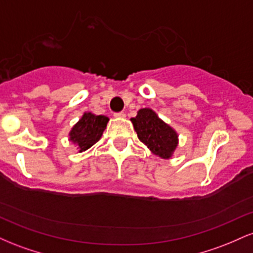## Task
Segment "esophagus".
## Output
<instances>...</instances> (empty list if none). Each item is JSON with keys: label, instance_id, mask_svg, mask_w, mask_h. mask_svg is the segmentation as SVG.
<instances>
[{"label": "esophagus", "instance_id": "obj_1", "mask_svg": "<svg viewBox=\"0 0 253 253\" xmlns=\"http://www.w3.org/2000/svg\"><path fill=\"white\" fill-rule=\"evenodd\" d=\"M114 117L115 118H125V117H126V114H125L124 112H119V113H115Z\"/></svg>", "mask_w": 253, "mask_h": 253}]
</instances>
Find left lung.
<instances>
[{
	"label": "left lung",
	"mask_w": 253,
	"mask_h": 253,
	"mask_svg": "<svg viewBox=\"0 0 253 253\" xmlns=\"http://www.w3.org/2000/svg\"><path fill=\"white\" fill-rule=\"evenodd\" d=\"M139 140L161 158H170L178 144L177 133L150 108H143L130 119Z\"/></svg>",
	"instance_id": "obj_1"
}]
</instances>
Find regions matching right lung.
I'll list each match as a JSON object with an SVG mask.
<instances>
[{
    "label": "right lung",
    "instance_id": "right-lung-1",
    "mask_svg": "<svg viewBox=\"0 0 253 253\" xmlns=\"http://www.w3.org/2000/svg\"><path fill=\"white\" fill-rule=\"evenodd\" d=\"M108 120L109 119L104 115L84 113L82 119L72 127L70 140L78 145L80 152L88 150L96 141L100 140L103 130L106 129Z\"/></svg>",
    "mask_w": 253,
    "mask_h": 253
}]
</instances>
